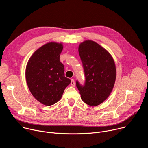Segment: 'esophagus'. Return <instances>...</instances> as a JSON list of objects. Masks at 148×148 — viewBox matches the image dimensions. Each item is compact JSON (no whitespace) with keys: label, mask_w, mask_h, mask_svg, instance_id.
Wrapping results in <instances>:
<instances>
[{"label":"esophagus","mask_w":148,"mask_h":148,"mask_svg":"<svg viewBox=\"0 0 148 148\" xmlns=\"http://www.w3.org/2000/svg\"><path fill=\"white\" fill-rule=\"evenodd\" d=\"M71 85L73 86V87H75V81L74 79H71Z\"/></svg>","instance_id":"1"}]
</instances>
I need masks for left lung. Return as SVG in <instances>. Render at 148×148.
Segmentation results:
<instances>
[{"label":"left lung","instance_id":"1","mask_svg":"<svg viewBox=\"0 0 148 148\" xmlns=\"http://www.w3.org/2000/svg\"><path fill=\"white\" fill-rule=\"evenodd\" d=\"M79 54L82 62L86 82L76 86L81 99L90 106H97L110 96L114 88L116 71L110 53L92 40L80 43Z\"/></svg>","mask_w":148,"mask_h":148}]
</instances>
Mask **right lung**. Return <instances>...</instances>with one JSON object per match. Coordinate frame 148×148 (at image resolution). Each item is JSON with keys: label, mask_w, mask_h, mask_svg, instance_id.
<instances>
[{"label": "right lung", "mask_w": 148, "mask_h": 148, "mask_svg": "<svg viewBox=\"0 0 148 148\" xmlns=\"http://www.w3.org/2000/svg\"><path fill=\"white\" fill-rule=\"evenodd\" d=\"M62 43L50 42L38 49L29 58L26 79L33 96L47 106L57 102L71 80L64 75V67L60 61Z\"/></svg>", "instance_id": "obj_1"}]
</instances>
